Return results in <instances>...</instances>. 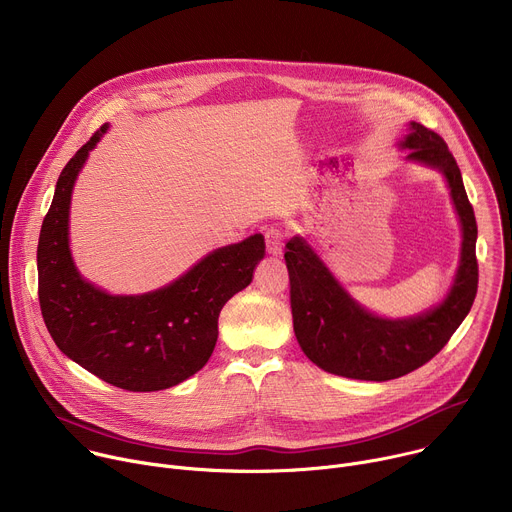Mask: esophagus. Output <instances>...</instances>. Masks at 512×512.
<instances>
[{
  "label": "esophagus",
  "mask_w": 512,
  "mask_h": 512,
  "mask_svg": "<svg viewBox=\"0 0 512 512\" xmlns=\"http://www.w3.org/2000/svg\"><path fill=\"white\" fill-rule=\"evenodd\" d=\"M265 247H267V253L273 257H279L283 253V235L279 229H269L265 233Z\"/></svg>",
  "instance_id": "esophagus-1"
}]
</instances>
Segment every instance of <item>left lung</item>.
I'll list each match as a JSON object with an SVG mask.
<instances>
[{"label": "left lung", "instance_id": "left-lung-1", "mask_svg": "<svg viewBox=\"0 0 512 512\" xmlns=\"http://www.w3.org/2000/svg\"><path fill=\"white\" fill-rule=\"evenodd\" d=\"M397 145L407 150V162L444 176L460 221V263L440 304L405 318L379 316L348 294L306 237L296 235L285 245L296 338L316 367L346 379L381 383L423 367L464 322L478 289V227L446 141L409 121Z\"/></svg>", "mask_w": 512, "mask_h": 512}]
</instances>
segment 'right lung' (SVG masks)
Instances as JSON below:
<instances>
[{
    "mask_svg": "<svg viewBox=\"0 0 512 512\" xmlns=\"http://www.w3.org/2000/svg\"><path fill=\"white\" fill-rule=\"evenodd\" d=\"M105 123L58 176L38 241V298L44 324L70 360L105 383L150 393L180 385L208 362L218 314L253 281L263 235L218 247L178 279L137 296H117L85 279L70 251V198Z\"/></svg>",
    "mask_w": 512,
    "mask_h": 512,
    "instance_id": "add662e5",
    "label": "right lung"
}]
</instances>
